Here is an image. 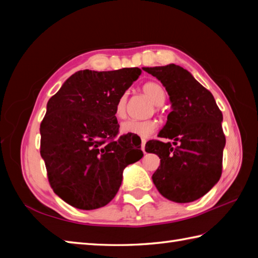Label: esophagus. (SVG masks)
<instances>
[{"instance_id": "esophagus-1", "label": "esophagus", "mask_w": 258, "mask_h": 258, "mask_svg": "<svg viewBox=\"0 0 258 258\" xmlns=\"http://www.w3.org/2000/svg\"><path fill=\"white\" fill-rule=\"evenodd\" d=\"M146 142H147V140H146V139H142L141 149H142V151H143V152H145V154H146Z\"/></svg>"}]
</instances>
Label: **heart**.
Wrapping results in <instances>:
<instances>
[{"mask_svg": "<svg viewBox=\"0 0 258 258\" xmlns=\"http://www.w3.org/2000/svg\"><path fill=\"white\" fill-rule=\"evenodd\" d=\"M142 92L145 93L150 101L160 106L166 98L164 87L157 82H148L142 86ZM126 103H127V93L119 95L115 104V116L118 119H123L126 116ZM157 128V121L154 119L148 120H126L120 125V132L123 134H133L139 138H148Z\"/></svg>", "mask_w": 258, "mask_h": 258, "instance_id": "heart-1", "label": "heart"}]
</instances>
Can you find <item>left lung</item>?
I'll list each match as a JSON object with an SVG mask.
<instances>
[{
	"label": "left lung",
	"instance_id": "1",
	"mask_svg": "<svg viewBox=\"0 0 258 258\" xmlns=\"http://www.w3.org/2000/svg\"><path fill=\"white\" fill-rule=\"evenodd\" d=\"M161 82L173 110L158 137L174 140V146L151 140L146 151L158 155L160 166L152 175L157 190L175 203L203 197L222 175L225 135L223 115L213 94L177 64L145 67Z\"/></svg>",
	"mask_w": 258,
	"mask_h": 258
}]
</instances>
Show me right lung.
<instances>
[{
	"label": "right lung",
	"mask_w": 258,
	"mask_h": 258,
	"mask_svg": "<svg viewBox=\"0 0 258 258\" xmlns=\"http://www.w3.org/2000/svg\"><path fill=\"white\" fill-rule=\"evenodd\" d=\"M140 68L80 71L51 97L40 127L41 156L54 194L78 209H97L119 190L126 166L142 158L141 140L118 135L115 104Z\"/></svg>",
	"instance_id": "1"
}]
</instances>
